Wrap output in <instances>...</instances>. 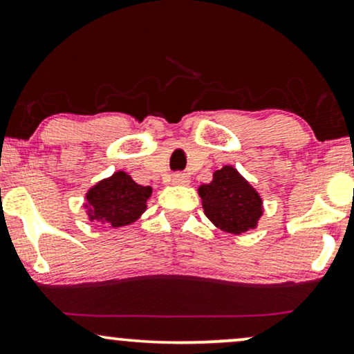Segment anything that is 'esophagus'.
Instances as JSON below:
<instances>
[{"mask_svg":"<svg viewBox=\"0 0 354 354\" xmlns=\"http://www.w3.org/2000/svg\"><path fill=\"white\" fill-rule=\"evenodd\" d=\"M171 183L176 186H187L189 185V178L183 173H174L171 176Z\"/></svg>","mask_w":354,"mask_h":354,"instance_id":"34e87169","label":"esophagus"}]
</instances>
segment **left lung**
Segmentation results:
<instances>
[{"instance_id": "left-lung-1", "label": "left lung", "mask_w": 354, "mask_h": 354, "mask_svg": "<svg viewBox=\"0 0 354 354\" xmlns=\"http://www.w3.org/2000/svg\"><path fill=\"white\" fill-rule=\"evenodd\" d=\"M198 194L205 217L217 229L234 235L257 229L265 212L259 192L232 165L216 169L212 181L201 185Z\"/></svg>"}]
</instances>
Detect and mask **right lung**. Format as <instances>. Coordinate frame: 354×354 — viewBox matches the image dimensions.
<instances>
[{
	"mask_svg": "<svg viewBox=\"0 0 354 354\" xmlns=\"http://www.w3.org/2000/svg\"><path fill=\"white\" fill-rule=\"evenodd\" d=\"M150 194V186L137 185L131 174L119 169L89 187L83 207L89 222L100 223L102 229H118L142 217Z\"/></svg>",
	"mask_w": 354,
	"mask_h": 354,
	"instance_id": "1",
	"label": "right lung"
}]
</instances>
